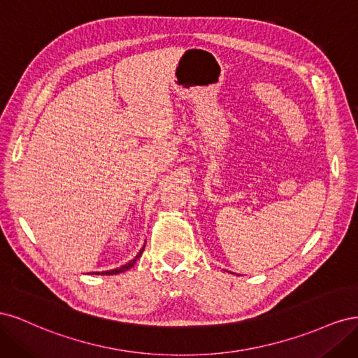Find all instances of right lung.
Masks as SVG:
<instances>
[{
	"instance_id": "add662e5",
	"label": "right lung",
	"mask_w": 358,
	"mask_h": 358,
	"mask_svg": "<svg viewBox=\"0 0 358 358\" xmlns=\"http://www.w3.org/2000/svg\"><path fill=\"white\" fill-rule=\"evenodd\" d=\"M143 249H145V245H143V248L140 249L138 251V254L131 259V262H128L127 264H124V266H121V267H117V268H113V270H106V272H95L94 275H117V273H122V272H127L128 268H131L134 264H136V262L137 259L142 257V254H143Z\"/></svg>"
}]
</instances>
